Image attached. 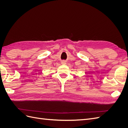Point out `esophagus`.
Returning <instances> with one entry per match:
<instances>
[{"label":"esophagus","mask_w":128,"mask_h":128,"mask_svg":"<svg viewBox=\"0 0 128 128\" xmlns=\"http://www.w3.org/2000/svg\"><path fill=\"white\" fill-rule=\"evenodd\" d=\"M61 64H66V61H61Z\"/></svg>","instance_id":"esophagus-1"}]
</instances>
